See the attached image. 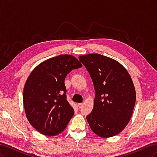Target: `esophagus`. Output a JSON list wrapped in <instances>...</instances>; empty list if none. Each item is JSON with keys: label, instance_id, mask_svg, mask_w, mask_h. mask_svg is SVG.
I'll use <instances>...</instances> for the list:
<instances>
[{"label": "esophagus", "instance_id": "1", "mask_svg": "<svg viewBox=\"0 0 157 157\" xmlns=\"http://www.w3.org/2000/svg\"><path fill=\"white\" fill-rule=\"evenodd\" d=\"M83 105H84V103H78V107L79 108H81V107L83 106Z\"/></svg>", "mask_w": 157, "mask_h": 157}]
</instances>
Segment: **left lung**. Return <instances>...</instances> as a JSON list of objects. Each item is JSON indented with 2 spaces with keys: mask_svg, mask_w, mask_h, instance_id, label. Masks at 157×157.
I'll return each mask as SVG.
<instances>
[{
  "mask_svg": "<svg viewBox=\"0 0 157 157\" xmlns=\"http://www.w3.org/2000/svg\"><path fill=\"white\" fill-rule=\"evenodd\" d=\"M96 92L94 108L86 117L92 132L107 138L124 129L134 111V84L126 68L115 59L99 54L80 56Z\"/></svg>",
  "mask_w": 157,
  "mask_h": 157,
  "instance_id": "1",
  "label": "left lung"
}]
</instances>
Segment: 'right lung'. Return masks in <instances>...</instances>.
<instances>
[{"instance_id":"right-lung-1","label":"right lung","mask_w":157,"mask_h":157,"mask_svg":"<svg viewBox=\"0 0 157 157\" xmlns=\"http://www.w3.org/2000/svg\"><path fill=\"white\" fill-rule=\"evenodd\" d=\"M82 66L72 55H59L42 61L28 77L23 89V106L28 121L40 134H59L73 117L64 80L71 71Z\"/></svg>"}]
</instances>
